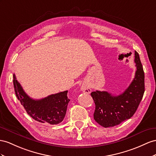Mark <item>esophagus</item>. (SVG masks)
I'll return each mask as SVG.
<instances>
[{"mask_svg":"<svg viewBox=\"0 0 156 156\" xmlns=\"http://www.w3.org/2000/svg\"><path fill=\"white\" fill-rule=\"evenodd\" d=\"M80 89L83 93H86V94H90L91 90L90 86L86 84V83H83L80 87Z\"/></svg>","mask_w":156,"mask_h":156,"instance_id":"obj_1","label":"esophagus"}]
</instances>
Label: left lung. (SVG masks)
<instances>
[{"label": "left lung", "instance_id": "1", "mask_svg": "<svg viewBox=\"0 0 156 156\" xmlns=\"http://www.w3.org/2000/svg\"><path fill=\"white\" fill-rule=\"evenodd\" d=\"M136 71L128 88L117 96L105 91L91 93L95 109L94 118L99 125L107 128L119 125L133 116L144 93V73L136 51L134 53Z\"/></svg>", "mask_w": 156, "mask_h": 156}]
</instances>
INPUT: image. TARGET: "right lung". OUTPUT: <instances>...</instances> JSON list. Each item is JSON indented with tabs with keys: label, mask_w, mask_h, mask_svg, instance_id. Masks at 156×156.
<instances>
[{
	"label": "right lung",
	"mask_w": 156,
	"mask_h": 156,
	"mask_svg": "<svg viewBox=\"0 0 156 156\" xmlns=\"http://www.w3.org/2000/svg\"><path fill=\"white\" fill-rule=\"evenodd\" d=\"M15 94L27 113L35 121L49 125H57L65 117L68 103V91L52 94L41 99H34L27 95L14 74Z\"/></svg>",
	"instance_id": "add662e5"
}]
</instances>
